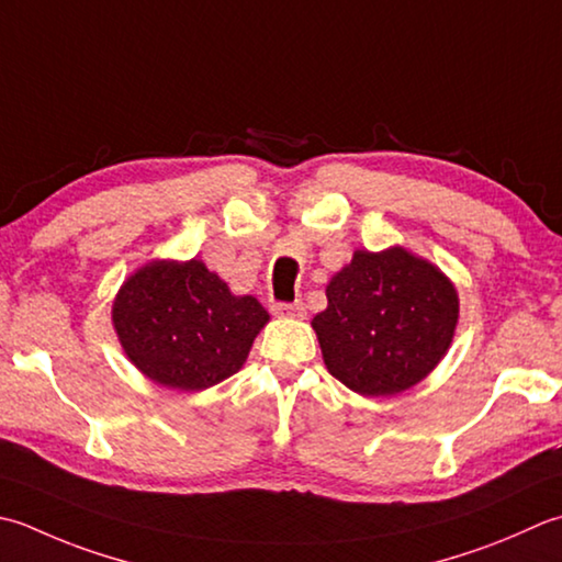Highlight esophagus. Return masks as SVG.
<instances>
[{
  "label": "esophagus",
  "mask_w": 562,
  "mask_h": 562,
  "mask_svg": "<svg viewBox=\"0 0 562 562\" xmlns=\"http://www.w3.org/2000/svg\"><path fill=\"white\" fill-rule=\"evenodd\" d=\"M272 312L278 316H292V318H304L306 316V306L304 302H278L272 304Z\"/></svg>",
  "instance_id": "34e87169"
}]
</instances>
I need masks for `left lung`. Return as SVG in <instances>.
Listing matches in <instances>:
<instances>
[{"mask_svg":"<svg viewBox=\"0 0 562 562\" xmlns=\"http://www.w3.org/2000/svg\"><path fill=\"white\" fill-rule=\"evenodd\" d=\"M314 316L328 372L366 397H390L431 372L453 340L458 294L404 248L358 250Z\"/></svg>","mask_w":562,"mask_h":562,"instance_id":"obj_1","label":"left lung"}]
</instances>
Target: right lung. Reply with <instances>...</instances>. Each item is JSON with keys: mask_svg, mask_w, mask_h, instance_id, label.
<instances>
[{"mask_svg": "<svg viewBox=\"0 0 562 562\" xmlns=\"http://www.w3.org/2000/svg\"><path fill=\"white\" fill-rule=\"evenodd\" d=\"M112 318L143 375L194 392L238 372L270 316L256 296L231 294L200 260H156L124 282Z\"/></svg>", "mask_w": 562, "mask_h": 562, "instance_id": "1", "label": "right lung"}]
</instances>
